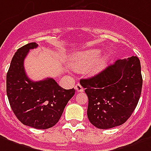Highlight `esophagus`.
Wrapping results in <instances>:
<instances>
[{
  "instance_id": "34e87169",
  "label": "esophagus",
  "mask_w": 151,
  "mask_h": 151,
  "mask_svg": "<svg viewBox=\"0 0 151 151\" xmlns=\"http://www.w3.org/2000/svg\"><path fill=\"white\" fill-rule=\"evenodd\" d=\"M75 90L78 91V92H82L84 89H83V87L81 86L80 84H77L75 86Z\"/></svg>"
}]
</instances>
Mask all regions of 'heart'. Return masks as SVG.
Here are the masks:
<instances>
[{"mask_svg":"<svg viewBox=\"0 0 151 151\" xmlns=\"http://www.w3.org/2000/svg\"><path fill=\"white\" fill-rule=\"evenodd\" d=\"M101 53V51L99 49H90L78 52L72 56L70 64L78 71H83L89 67L86 70L87 73L90 76L97 75L106 67L110 60L108 55L103 56L98 59Z\"/></svg>","mask_w":151,"mask_h":151,"instance_id":"1","label":"heart"}]
</instances>
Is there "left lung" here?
I'll use <instances>...</instances> for the list:
<instances>
[{
    "label": "left lung",
    "instance_id": "obj_1",
    "mask_svg": "<svg viewBox=\"0 0 151 151\" xmlns=\"http://www.w3.org/2000/svg\"><path fill=\"white\" fill-rule=\"evenodd\" d=\"M89 98L87 116L99 129L127 121L141 96L142 77L138 57L119 59L92 78L81 79Z\"/></svg>",
    "mask_w": 151,
    "mask_h": 151
}]
</instances>
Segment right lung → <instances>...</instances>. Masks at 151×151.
Masks as SVG:
<instances>
[{
    "instance_id": "obj_1",
    "label": "right lung",
    "mask_w": 151,
    "mask_h": 151,
    "mask_svg": "<svg viewBox=\"0 0 151 151\" xmlns=\"http://www.w3.org/2000/svg\"><path fill=\"white\" fill-rule=\"evenodd\" d=\"M37 46L31 42L15 53L6 76V92L10 106L19 121L28 127L45 129L59 121L75 90H65L53 78L33 81L28 78L24 58L30 50Z\"/></svg>"
}]
</instances>
